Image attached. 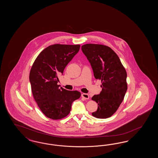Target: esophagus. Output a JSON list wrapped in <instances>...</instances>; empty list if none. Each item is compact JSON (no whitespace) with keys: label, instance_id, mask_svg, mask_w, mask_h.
<instances>
[{"label":"esophagus","instance_id":"1","mask_svg":"<svg viewBox=\"0 0 158 158\" xmlns=\"http://www.w3.org/2000/svg\"><path fill=\"white\" fill-rule=\"evenodd\" d=\"M81 97L83 98H84L85 100H88L89 99V95L88 94H86V93H83L81 94Z\"/></svg>","mask_w":158,"mask_h":158}]
</instances>
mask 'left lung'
Wrapping results in <instances>:
<instances>
[{"label": "left lung", "mask_w": 158, "mask_h": 158, "mask_svg": "<svg viewBox=\"0 0 158 158\" xmlns=\"http://www.w3.org/2000/svg\"><path fill=\"white\" fill-rule=\"evenodd\" d=\"M81 50L90 62L94 77L102 83L100 93L91 98L98 104L92 115L98 119L110 118L124 99L127 89L126 71L116 53L107 46L86 44Z\"/></svg>", "instance_id": "8db88e82"}]
</instances>
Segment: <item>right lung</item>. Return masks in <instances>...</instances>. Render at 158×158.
Wrapping results in <instances>:
<instances>
[{
  "label": "right lung",
  "instance_id": "add662e5",
  "mask_svg": "<svg viewBox=\"0 0 158 158\" xmlns=\"http://www.w3.org/2000/svg\"><path fill=\"white\" fill-rule=\"evenodd\" d=\"M80 45L55 44L44 48L35 59L29 73L34 100L43 114L53 120L68 115L72 103L79 98V91L59 89L58 75L78 53Z\"/></svg>",
  "mask_w": 158,
  "mask_h": 158
}]
</instances>
